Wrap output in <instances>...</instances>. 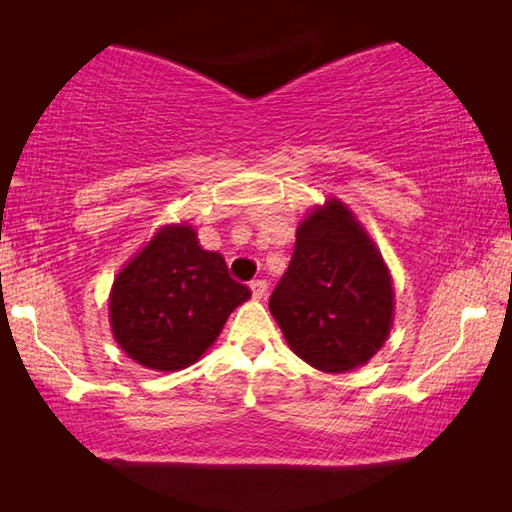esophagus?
I'll return each mask as SVG.
<instances>
[{"label":"esophagus","mask_w":512,"mask_h":512,"mask_svg":"<svg viewBox=\"0 0 512 512\" xmlns=\"http://www.w3.org/2000/svg\"><path fill=\"white\" fill-rule=\"evenodd\" d=\"M248 287H250V291H253V298H264L268 284H266V280H253Z\"/></svg>","instance_id":"1"}]
</instances>
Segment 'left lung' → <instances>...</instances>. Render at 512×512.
<instances>
[{"label": "left lung", "mask_w": 512, "mask_h": 512, "mask_svg": "<svg viewBox=\"0 0 512 512\" xmlns=\"http://www.w3.org/2000/svg\"><path fill=\"white\" fill-rule=\"evenodd\" d=\"M393 305L384 259L348 207L329 198L311 210L268 300L289 348L323 372L363 366L391 334Z\"/></svg>", "instance_id": "left-lung-1"}]
</instances>
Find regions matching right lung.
<instances>
[{
  "label": "right lung",
  "instance_id": "right-lung-1",
  "mask_svg": "<svg viewBox=\"0 0 512 512\" xmlns=\"http://www.w3.org/2000/svg\"><path fill=\"white\" fill-rule=\"evenodd\" d=\"M248 298L223 255L198 246L192 225H164L115 277L112 334L140 366L183 370L201 359Z\"/></svg>",
  "mask_w": 512,
  "mask_h": 512
}]
</instances>
